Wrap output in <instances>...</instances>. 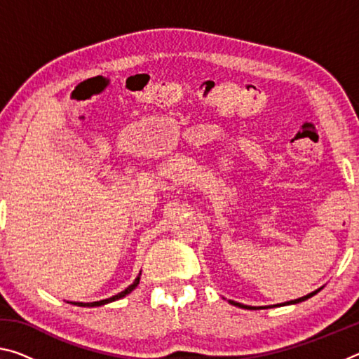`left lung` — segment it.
I'll use <instances>...</instances> for the list:
<instances>
[{
    "label": "left lung",
    "mask_w": 359,
    "mask_h": 359,
    "mask_svg": "<svg viewBox=\"0 0 359 359\" xmlns=\"http://www.w3.org/2000/svg\"><path fill=\"white\" fill-rule=\"evenodd\" d=\"M321 288H323V287H321ZM321 288H318V290H315V291H312V293H309L307 296L297 297V299H294V301H288V302H282V304H277V306H290V304H297V302H302V301H306V299H309V297H312L313 294H317V293H318V291H320ZM229 304H233V306H236V307H241V309H248V311H258V309H261V307H252V306H244V304H241V302H236V301H229ZM267 307H274V306H267Z\"/></svg>",
    "instance_id": "obj_1"
}]
</instances>
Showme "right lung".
<instances>
[{"label":"right lung","mask_w":359,"mask_h":359,"mask_svg":"<svg viewBox=\"0 0 359 359\" xmlns=\"http://www.w3.org/2000/svg\"><path fill=\"white\" fill-rule=\"evenodd\" d=\"M139 280H141V272H139V276L136 277V280L133 282L128 288L121 291V293L115 294L112 297H107V299H102V301H95V302H69V304H74V306H79V307H100V306H104V304H109L112 301H117V299H121V297H125L126 294H130L133 290H135L137 285H139Z\"/></svg>","instance_id":"add662e5"}]
</instances>
